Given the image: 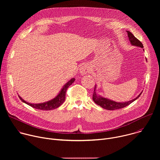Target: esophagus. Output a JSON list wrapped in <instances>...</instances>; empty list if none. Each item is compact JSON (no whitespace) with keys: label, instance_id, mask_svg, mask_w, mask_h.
I'll list each match as a JSON object with an SVG mask.
<instances>
[{"label":"esophagus","instance_id":"34e87169","mask_svg":"<svg viewBox=\"0 0 160 160\" xmlns=\"http://www.w3.org/2000/svg\"><path fill=\"white\" fill-rule=\"evenodd\" d=\"M90 71V66L88 64H83L80 68V72L82 75L86 74Z\"/></svg>","mask_w":160,"mask_h":160}]
</instances>
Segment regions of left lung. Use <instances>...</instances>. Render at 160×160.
Returning a JSON list of instances; mask_svg holds the SVG:
<instances>
[{
  "label": "left lung",
  "instance_id": "left-lung-1",
  "mask_svg": "<svg viewBox=\"0 0 160 160\" xmlns=\"http://www.w3.org/2000/svg\"><path fill=\"white\" fill-rule=\"evenodd\" d=\"M127 35H128L129 40L132 45H135V46H137V47H140L141 48H144L141 42L137 38L130 32L127 31ZM96 86H95L94 93H93V96H92L93 101L98 105H99L101 107H102V108L108 109V110H115V109H118L125 108L127 106H128L132 102H133L137 99L139 98L142 92H141V94L138 97L130 101L125 102H117L115 101H113L112 100H110L109 99L104 98L101 96H98L97 92H96Z\"/></svg>",
  "mask_w": 160,
  "mask_h": 160
}]
</instances>
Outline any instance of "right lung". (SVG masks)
<instances>
[{"label":"right lung","mask_w":160,"mask_h":160,"mask_svg":"<svg viewBox=\"0 0 160 160\" xmlns=\"http://www.w3.org/2000/svg\"><path fill=\"white\" fill-rule=\"evenodd\" d=\"M75 80V78H72L70 81H68L62 87L61 90L60 91V92L59 94L53 99L48 101L46 102H43V103H40V104H32L29 103L25 100L22 99L20 96H19V99L27 104L32 106L33 108L40 109V110H52L54 109L59 106H60L64 101L65 100V96H66V92L68 89V88L69 87Z\"/></svg>","instance_id":"obj_1"}]
</instances>
